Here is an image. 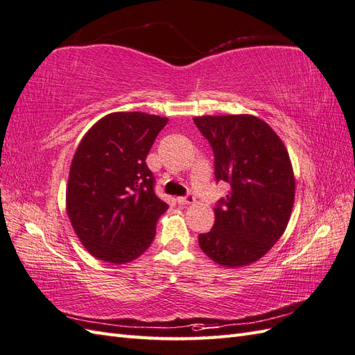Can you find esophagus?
Masks as SVG:
<instances>
[{
	"instance_id": "esophagus-1",
	"label": "esophagus",
	"mask_w": 355,
	"mask_h": 355,
	"mask_svg": "<svg viewBox=\"0 0 355 355\" xmlns=\"http://www.w3.org/2000/svg\"><path fill=\"white\" fill-rule=\"evenodd\" d=\"M177 201H178V204H181V205H187V204H193V201H195V198H193V195H191V193H187L186 196H180Z\"/></svg>"
}]
</instances>
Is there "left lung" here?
Wrapping results in <instances>:
<instances>
[{"instance_id":"8db88e82","label":"left lung","mask_w":355,"mask_h":355,"mask_svg":"<svg viewBox=\"0 0 355 355\" xmlns=\"http://www.w3.org/2000/svg\"><path fill=\"white\" fill-rule=\"evenodd\" d=\"M193 122L211 145L216 181L230 184L215 209V225L198 243L218 265H251L289 224L295 201L289 153L275 131L252 114L196 116Z\"/></svg>"}]
</instances>
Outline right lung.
<instances>
[{"label":"right lung","instance_id":"1","mask_svg":"<svg viewBox=\"0 0 355 355\" xmlns=\"http://www.w3.org/2000/svg\"><path fill=\"white\" fill-rule=\"evenodd\" d=\"M168 118L116 112L98 121L71 163L66 210L85 248L123 265L142 255L155 237L168 204L154 192L146 155Z\"/></svg>","mask_w":355,"mask_h":355}]
</instances>
